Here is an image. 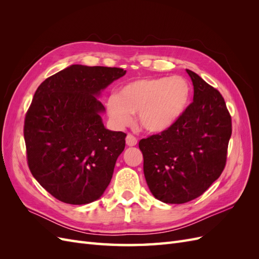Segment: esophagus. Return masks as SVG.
<instances>
[{"instance_id": "esophagus-1", "label": "esophagus", "mask_w": 259, "mask_h": 259, "mask_svg": "<svg viewBox=\"0 0 259 259\" xmlns=\"http://www.w3.org/2000/svg\"><path fill=\"white\" fill-rule=\"evenodd\" d=\"M126 145H127L128 147H134V146H136V145H137V139H136V137H134L133 135L128 134V135L126 136Z\"/></svg>"}]
</instances>
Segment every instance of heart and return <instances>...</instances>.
Returning <instances> with one entry per match:
<instances>
[{
    "mask_svg": "<svg viewBox=\"0 0 259 259\" xmlns=\"http://www.w3.org/2000/svg\"><path fill=\"white\" fill-rule=\"evenodd\" d=\"M191 89L182 76L143 77L122 85L108 98L109 117L117 128L126 127L137 112L138 124L149 133L165 132L189 106Z\"/></svg>",
    "mask_w": 259,
    "mask_h": 259,
    "instance_id": "obj_1",
    "label": "heart"
}]
</instances>
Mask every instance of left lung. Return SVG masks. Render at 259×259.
Here are the masks:
<instances>
[{"label": "left lung", "instance_id": "1", "mask_svg": "<svg viewBox=\"0 0 259 259\" xmlns=\"http://www.w3.org/2000/svg\"><path fill=\"white\" fill-rule=\"evenodd\" d=\"M186 71L193 84V103L170 128L139 142L149 189L168 204L200 197L221 176L232 132L221 93Z\"/></svg>", "mask_w": 259, "mask_h": 259}]
</instances>
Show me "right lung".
<instances>
[{
    "label": "right lung",
    "instance_id": "obj_1",
    "mask_svg": "<svg viewBox=\"0 0 259 259\" xmlns=\"http://www.w3.org/2000/svg\"><path fill=\"white\" fill-rule=\"evenodd\" d=\"M126 70L72 65L38 86L26 114L28 165L57 200L73 205L98 200L125 148L123 132L107 130L97 99Z\"/></svg>",
    "mask_w": 259,
    "mask_h": 259
}]
</instances>
